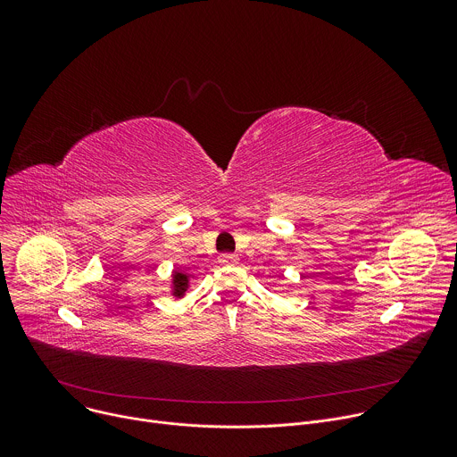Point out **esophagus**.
<instances>
[{
    "instance_id": "34e87169",
    "label": "esophagus",
    "mask_w": 457,
    "mask_h": 457,
    "mask_svg": "<svg viewBox=\"0 0 457 457\" xmlns=\"http://www.w3.org/2000/svg\"><path fill=\"white\" fill-rule=\"evenodd\" d=\"M219 264L220 266H237L238 264V256L231 253H224L219 256Z\"/></svg>"
}]
</instances>
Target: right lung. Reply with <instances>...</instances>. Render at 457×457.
<instances>
[{
    "mask_svg": "<svg viewBox=\"0 0 457 457\" xmlns=\"http://www.w3.org/2000/svg\"><path fill=\"white\" fill-rule=\"evenodd\" d=\"M193 278L191 273L180 271V270H173L171 271V286H170V293L173 298H182L186 295V291L189 289V280Z\"/></svg>",
    "mask_w": 457,
    "mask_h": 457,
    "instance_id": "obj_1",
    "label": "right lung"
}]
</instances>
